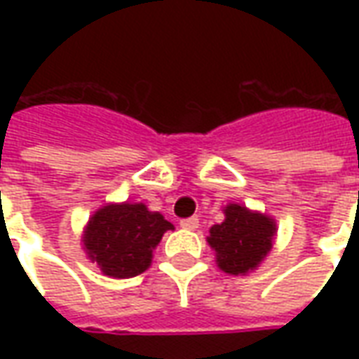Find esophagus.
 <instances>
[{
    "instance_id": "34e87169",
    "label": "esophagus",
    "mask_w": 359,
    "mask_h": 359,
    "mask_svg": "<svg viewBox=\"0 0 359 359\" xmlns=\"http://www.w3.org/2000/svg\"><path fill=\"white\" fill-rule=\"evenodd\" d=\"M180 226H182V229H187V231H196V229L200 226V219L198 217L182 219V221H180Z\"/></svg>"
}]
</instances>
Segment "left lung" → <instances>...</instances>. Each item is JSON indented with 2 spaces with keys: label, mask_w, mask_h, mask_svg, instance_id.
<instances>
[{
  "label": "left lung",
  "mask_w": 359,
  "mask_h": 359,
  "mask_svg": "<svg viewBox=\"0 0 359 359\" xmlns=\"http://www.w3.org/2000/svg\"><path fill=\"white\" fill-rule=\"evenodd\" d=\"M225 221L210 229L208 242L215 250L219 269L229 275H246L264 262L273 248L277 223L265 213L229 203Z\"/></svg>",
  "instance_id": "left-lung-1"
}]
</instances>
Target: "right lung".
Segmentation results:
<instances>
[{
	"label": "right lung",
	"mask_w": 359,
	"mask_h": 359,
	"mask_svg": "<svg viewBox=\"0 0 359 359\" xmlns=\"http://www.w3.org/2000/svg\"><path fill=\"white\" fill-rule=\"evenodd\" d=\"M172 225L144 203H109L90 217L82 244L103 275L130 278L148 269L154 250Z\"/></svg>",
	"instance_id": "right-lung-1"
}]
</instances>
